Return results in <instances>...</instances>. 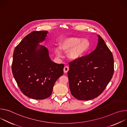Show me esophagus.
I'll list each match as a JSON object with an SVG mask.
<instances>
[{"label":"esophagus","mask_w":127,"mask_h":127,"mask_svg":"<svg viewBox=\"0 0 127 127\" xmlns=\"http://www.w3.org/2000/svg\"><path fill=\"white\" fill-rule=\"evenodd\" d=\"M69 68L68 66H65L64 68V73H67V72L68 71Z\"/></svg>","instance_id":"obj_1"}]
</instances>
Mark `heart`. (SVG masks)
Returning <instances> with one entry per match:
<instances>
[{"label": "heart", "instance_id": "1", "mask_svg": "<svg viewBox=\"0 0 127 127\" xmlns=\"http://www.w3.org/2000/svg\"><path fill=\"white\" fill-rule=\"evenodd\" d=\"M90 43L88 40L79 37H69L63 40L60 44V49L64 52H68V57L71 60H76L89 51ZM55 53L58 57H61L59 48H56Z\"/></svg>", "mask_w": 127, "mask_h": 127}]
</instances>
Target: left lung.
<instances>
[{
    "mask_svg": "<svg viewBox=\"0 0 127 127\" xmlns=\"http://www.w3.org/2000/svg\"><path fill=\"white\" fill-rule=\"evenodd\" d=\"M98 41L96 49L89 55L69 63V88L78 100H89L99 96L113 77V54L99 35Z\"/></svg>",
    "mask_w": 127,
    "mask_h": 127,
    "instance_id": "1",
    "label": "left lung"
}]
</instances>
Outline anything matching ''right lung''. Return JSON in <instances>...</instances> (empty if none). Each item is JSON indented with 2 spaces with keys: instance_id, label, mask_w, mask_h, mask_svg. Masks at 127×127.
<instances>
[{
  "instance_id": "right-lung-1",
  "label": "right lung",
  "mask_w": 127,
  "mask_h": 127,
  "mask_svg": "<svg viewBox=\"0 0 127 127\" xmlns=\"http://www.w3.org/2000/svg\"><path fill=\"white\" fill-rule=\"evenodd\" d=\"M47 33L46 31L30 33L13 52V77L22 93L32 99L49 97L55 82L63 74L64 65L52 61L47 48L39 44Z\"/></svg>"
}]
</instances>
